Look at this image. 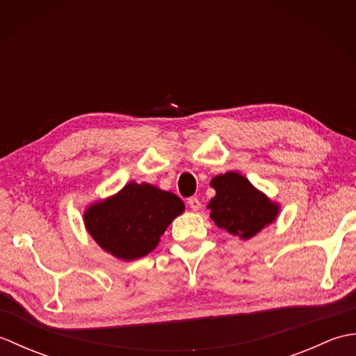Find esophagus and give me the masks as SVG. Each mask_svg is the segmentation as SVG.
Masks as SVG:
<instances>
[{"instance_id": "34e87169", "label": "esophagus", "mask_w": 356, "mask_h": 356, "mask_svg": "<svg viewBox=\"0 0 356 356\" xmlns=\"http://www.w3.org/2000/svg\"><path fill=\"white\" fill-rule=\"evenodd\" d=\"M188 205H190V208H191L193 211H199V209L202 208L200 200H199L197 197H191L190 200H188Z\"/></svg>"}]
</instances>
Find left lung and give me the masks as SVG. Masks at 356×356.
I'll list each match as a JSON object with an SVG mask.
<instances>
[{"label": "left lung", "mask_w": 356, "mask_h": 356, "mask_svg": "<svg viewBox=\"0 0 356 356\" xmlns=\"http://www.w3.org/2000/svg\"><path fill=\"white\" fill-rule=\"evenodd\" d=\"M216 195L208 203L211 218L218 228L241 240H249L277 220L280 203L249 182L237 171H228L211 179Z\"/></svg>", "instance_id": "8db88e82"}]
</instances>
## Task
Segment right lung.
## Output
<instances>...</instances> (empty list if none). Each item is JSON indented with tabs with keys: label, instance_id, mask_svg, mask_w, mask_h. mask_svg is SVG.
<instances>
[{
	"label": "right lung",
	"instance_id": "add662e5",
	"mask_svg": "<svg viewBox=\"0 0 356 356\" xmlns=\"http://www.w3.org/2000/svg\"><path fill=\"white\" fill-rule=\"evenodd\" d=\"M185 211L176 194L149 184H127L107 199L90 203L82 220L105 252L122 261L149 254L170 223Z\"/></svg>",
	"mask_w": 356,
	"mask_h": 356
}]
</instances>
